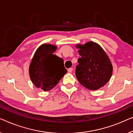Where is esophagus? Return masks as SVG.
Returning a JSON list of instances; mask_svg holds the SVG:
<instances>
[{"label":"esophagus","instance_id":"obj_1","mask_svg":"<svg viewBox=\"0 0 133 133\" xmlns=\"http://www.w3.org/2000/svg\"><path fill=\"white\" fill-rule=\"evenodd\" d=\"M72 71H73V68H69V69H68V72H69V73H72Z\"/></svg>","mask_w":133,"mask_h":133}]
</instances>
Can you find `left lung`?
Returning a JSON list of instances; mask_svg holds the SVG:
<instances>
[{
    "label": "left lung",
    "instance_id": "8db88e82",
    "mask_svg": "<svg viewBox=\"0 0 133 133\" xmlns=\"http://www.w3.org/2000/svg\"><path fill=\"white\" fill-rule=\"evenodd\" d=\"M81 58L76 67L75 74L82 85L90 90H96L109 81L113 66L108 55L98 44L93 42L84 45L77 44Z\"/></svg>",
    "mask_w": 133,
    "mask_h": 133
}]
</instances>
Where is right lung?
I'll use <instances>...</instances> for the list:
<instances>
[{"label": "right lung", "mask_w": 133, "mask_h": 133, "mask_svg": "<svg viewBox=\"0 0 133 133\" xmlns=\"http://www.w3.org/2000/svg\"><path fill=\"white\" fill-rule=\"evenodd\" d=\"M57 48L43 44L35 51L29 68L31 81L37 88L49 91L58 83L67 73L61 58L54 55Z\"/></svg>", "instance_id": "obj_1"}]
</instances>
